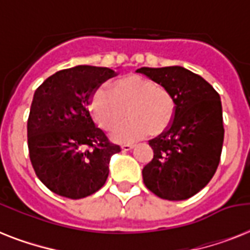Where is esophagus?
I'll list each match as a JSON object with an SVG mask.
<instances>
[{
	"label": "esophagus",
	"instance_id": "34e87169",
	"mask_svg": "<svg viewBox=\"0 0 250 250\" xmlns=\"http://www.w3.org/2000/svg\"><path fill=\"white\" fill-rule=\"evenodd\" d=\"M135 148V145L133 144H125V145H122V149L123 150H131V149Z\"/></svg>",
	"mask_w": 250,
	"mask_h": 250
}]
</instances>
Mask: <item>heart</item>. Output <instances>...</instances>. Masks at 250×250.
Instances as JSON below:
<instances>
[{"instance_id": "heart-1", "label": "heart", "mask_w": 250, "mask_h": 250, "mask_svg": "<svg viewBox=\"0 0 250 250\" xmlns=\"http://www.w3.org/2000/svg\"><path fill=\"white\" fill-rule=\"evenodd\" d=\"M128 107V119L118 127L113 139L119 143H133L152 133L164 131L172 121L175 102L166 88L153 80L131 75L117 80L111 90L101 88L94 93L90 111L98 125L111 131L125 118Z\"/></svg>"}]
</instances>
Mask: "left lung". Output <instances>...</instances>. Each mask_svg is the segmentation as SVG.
Masks as SVG:
<instances>
[{
	"label": "left lung",
	"instance_id": "obj_1",
	"mask_svg": "<svg viewBox=\"0 0 250 250\" xmlns=\"http://www.w3.org/2000/svg\"><path fill=\"white\" fill-rule=\"evenodd\" d=\"M136 72L166 88L175 102L168 127L149 141L154 156L143 168L144 184L165 200H187L211 180L221 161V97L204 78L180 66L141 67Z\"/></svg>",
	"mask_w": 250,
	"mask_h": 250
}]
</instances>
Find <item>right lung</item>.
<instances>
[{
	"instance_id": "add662e5",
	"label": "right lung",
	"mask_w": 250,
	"mask_h": 250,
	"mask_svg": "<svg viewBox=\"0 0 250 250\" xmlns=\"http://www.w3.org/2000/svg\"><path fill=\"white\" fill-rule=\"evenodd\" d=\"M115 75L107 67L76 66L49 76L33 94L27 122L31 164L37 178L62 197L97 192L107 179L110 158L121 152L88 110L96 89Z\"/></svg>"
}]
</instances>
